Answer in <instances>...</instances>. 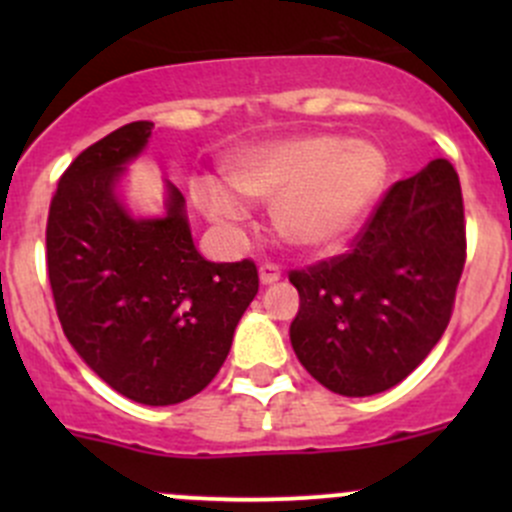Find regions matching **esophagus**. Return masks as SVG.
<instances>
[{
    "instance_id": "1",
    "label": "esophagus",
    "mask_w": 512,
    "mask_h": 512,
    "mask_svg": "<svg viewBox=\"0 0 512 512\" xmlns=\"http://www.w3.org/2000/svg\"><path fill=\"white\" fill-rule=\"evenodd\" d=\"M280 277H282L280 265H275V262H262V265H260V282H262V285H275Z\"/></svg>"
}]
</instances>
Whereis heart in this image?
Here are the masks:
<instances>
[{"label": "heart", "instance_id": "1", "mask_svg": "<svg viewBox=\"0 0 512 512\" xmlns=\"http://www.w3.org/2000/svg\"><path fill=\"white\" fill-rule=\"evenodd\" d=\"M384 175L379 146L327 133L262 143L227 163L230 184L245 198L272 203L277 232L304 250L337 245L376 198ZM231 189L198 178L193 198L213 223L237 227L247 218V205Z\"/></svg>", "mask_w": 512, "mask_h": 512}]
</instances>
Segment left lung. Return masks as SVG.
Listing matches in <instances>:
<instances>
[{
	"mask_svg": "<svg viewBox=\"0 0 512 512\" xmlns=\"http://www.w3.org/2000/svg\"><path fill=\"white\" fill-rule=\"evenodd\" d=\"M466 265L458 173L436 158L399 180L344 255L289 272V339L329 391L371 396L404 381L446 332Z\"/></svg>",
	"mask_w": 512,
	"mask_h": 512,
	"instance_id": "8db88e82",
	"label": "left lung"
}]
</instances>
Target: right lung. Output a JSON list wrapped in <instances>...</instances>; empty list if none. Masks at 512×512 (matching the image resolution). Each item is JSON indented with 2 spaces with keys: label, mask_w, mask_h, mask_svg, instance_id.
I'll list each match as a JSON object with an SVG mask.
<instances>
[{
  "label": "right lung",
  "mask_w": 512,
  "mask_h": 512,
  "mask_svg": "<svg viewBox=\"0 0 512 512\" xmlns=\"http://www.w3.org/2000/svg\"><path fill=\"white\" fill-rule=\"evenodd\" d=\"M151 128L126 123L64 170L46 220V270L81 359L126 399L170 406L215 379L260 277L252 260L208 262L195 250L175 185L165 218L136 220L123 208L118 175Z\"/></svg>",
  "instance_id": "add662e5"
}]
</instances>
